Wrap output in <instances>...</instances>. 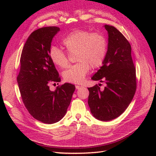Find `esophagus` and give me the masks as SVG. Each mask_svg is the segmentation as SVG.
Masks as SVG:
<instances>
[{
    "label": "esophagus",
    "mask_w": 156,
    "mask_h": 156,
    "mask_svg": "<svg viewBox=\"0 0 156 156\" xmlns=\"http://www.w3.org/2000/svg\"><path fill=\"white\" fill-rule=\"evenodd\" d=\"M84 87H82V86H79V85H76V88L77 89V90H79V89L82 88Z\"/></svg>",
    "instance_id": "1"
}]
</instances>
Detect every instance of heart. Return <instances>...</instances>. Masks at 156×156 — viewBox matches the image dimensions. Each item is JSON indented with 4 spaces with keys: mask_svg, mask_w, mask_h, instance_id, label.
<instances>
[{
    "mask_svg": "<svg viewBox=\"0 0 156 156\" xmlns=\"http://www.w3.org/2000/svg\"><path fill=\"white\" fill-rule=\"evenodd\" d=\"M62 44L69 54H75L76 64L63 72L64 80L82 84L90 68L96 69L103 64L107 57L108 41L102 33H92L78 29L69 33L63 39ZM49 55L55 66L64 68L68 64L67 53L55 46L49 49Z\"/></svg>",
    "mask_w": 156,
    "mask_h": 156,
    "instance_id": "b5f03b06",
    "label": "heart"
}]
</instances>
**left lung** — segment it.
I'll use <instances>...</instances> for the list:
<instances>
[{"instance_id":"8db88e82","label":"left lung","mask_w":156,"mask_h":156,"mask_svg":"<svg viewBox=\"0 0 156 156\" xmlns=\"http://www.w3.org/2000/svg\"><path fill=\"white\" fill-rule=\"evenodd\" d=\"M105 28L108 34L107 55L92 80L104 82L107 86L104 90L97 84L88 88V103L96 119L108 121L119 117L131 103L137 79L129 42L113 26L105 25Z\"/></svg>"}]
</instances>
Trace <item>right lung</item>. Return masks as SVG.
I'll return each instance as SVG.
<instances>
[{"label": "right lung", "instance_id": "add662e5", "mask_svg": "<svg viewBox=\"0 0 156 156\" xmlns=\"http://www.w3.org/2000/svg\"><path fill=\"white\" fill-rule=\"evenodd\" d=\"M58 27L38 29L29 35L23 46L17 82L22 101L33 117L46 124L58 122L64 117L75 90V86L65 83L55 91L49 84L61 81L51 61L49 51Z\"/></svg>", "mask_w": 156, "mask_h": 156}]
</instances>
